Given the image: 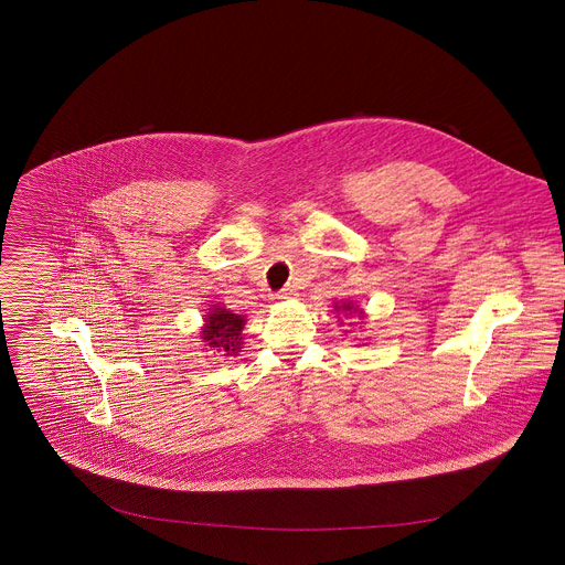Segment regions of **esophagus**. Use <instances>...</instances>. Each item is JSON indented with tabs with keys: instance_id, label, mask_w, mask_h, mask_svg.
<instances>
[{
	"instance_id": "obj_1",
	"label": "esophagus",
	"mask_w": 565,
	"mask_h": 565,
	"mask_svg": "<svg viewBox=\"0 0 565 565\" xmlns=\"http://www.w3.org/2000/svg\"><path fill=\"white\" fill-rule=\"evenodd\" d=\"M298 296V291H296V287H285L278 296H276V300H280V302H287V300H291V298H296Z\"/></svg>"
}]
</instances>
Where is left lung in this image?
<instances>
[{"label":"left lung","mask_w":565,"mask_h":565,"mask_svg":"<svg viewBox=\"0 0 565 565\" xmlns=\"http://www.w3.org/2000/svg\"><path fill=\"white\" fill-rule=\"evenodd\" d=\"M332 309H334V313L339 316V313H345V316H356L359 320H365V311L363 309H359V307H354V302L352 300H341V302H334L332 305ZM352 326V322H350Z\"/></svg>","instance_id":"1"}]
</instances>
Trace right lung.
Listing matches in <instances>:
<instances>
[{
  "label": "right lung",
  "mask_w": 565,
  "mask_h": 565,
  "mask_svg": "<svg viewBox=\"0 0 565 565\" xmlns=\"http://www.w3.org/2000/svg\"><path fill=\"white\" fill-rule=\"evenodd\" d=\"M243 326H245V316H237L222 305H213L204 316V326L200 328L198 334L206 348L228 359L242 352Z\"/></svg>",
  "instance_id": "right-lung-1"
}]
</instances>
